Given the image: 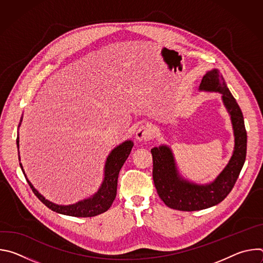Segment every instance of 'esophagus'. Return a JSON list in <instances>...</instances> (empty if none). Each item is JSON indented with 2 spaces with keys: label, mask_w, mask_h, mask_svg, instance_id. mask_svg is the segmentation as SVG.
<instances>
[{
  "label": "esophagus",
  "mask_w": 263,
  "mask_h": 263,
  "mask_svg": "<svg viewBox=\"0 0 263 263\" xmlns=\"http://www.w3.org/2000/svg\"><path fill=\"white\" fill-rule=\"evenodd\" d=\"M154 135V131L151 126L142 125L136 131V139L138 140H148L151 139Z\"/></svg>",
  "instance_id": "esophagus-1"
}]
</instances>
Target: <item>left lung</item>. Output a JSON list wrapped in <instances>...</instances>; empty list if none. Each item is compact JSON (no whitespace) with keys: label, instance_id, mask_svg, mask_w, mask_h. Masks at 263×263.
<instances>
[{"label":"left lung","instance_id":"1","mask_svg":"<svg viewBox=\"0 0 263 263\" xmlns=\"http://www.w3.org/2000/svg\"><path fill=\"white\" fill-rule=\"evenodd\" d=\"M200 90L218 91L222 95L223 104L231 116L235 145L228 165L208 185H197L183 180L177 172L170 147L161 145L151 149L157 194L166 206L182 211L202 210L220 203L234 187L247 155V131L242 112L218 69H212L205 74Z\"/></svg>","mask_w":263,"mask_h":263}]
</instances>
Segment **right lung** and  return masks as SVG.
<instances>
[{"instance_id": "obj_1", "label": "right lung", "mask_w": 263, "mask_h": 263, "mask_svg": "<svg viewBox=\"0 0 263 263\" xmlns=\"http://www.w3.org/2000/svg\"><path fill=\"white\" fill-rule=\"evenodd\" d=\"M21 122H22V119H21ZM16 144L18 147L20 146L18 136L16 138ZM132 146H133V142L130 140L125 141L124 143L117 146L107 158L106 165H105V178H104L103 184L101 186V189L99 190V192L91 198L81 201V202H78L73 205L60 206V205H56V204L46 200L39 192L34 189L33 185L29 182V180L27 178L26 179H27L28 184L31 187L32 192L34 193V195L51 210L61 213V214L76 216V217H91V216H95V215H98V214H101V213L107 211L110 208L111 204L114 203V201L117 197L119 174H120V171H121L123 164L125 163L128 156L130 155ZM18 159H20V155H18ZM20 165L24 173L22 164H20ZM25 177H26V175H25Z\"/></svg>"}]
</instances>
